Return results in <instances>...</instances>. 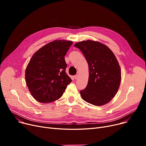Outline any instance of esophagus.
<instances>
[{
    "label": "esophagus",
    "mask_w": 146,
    "mask_h": 146,
    "mask_svg": "<svg viewBox=\"0 0 146 146\" xmlns=\"http://www.w3.org/2000/svg\"><path fill=\"white\" fill-rule=\"evenodd\" d=\"M78 74H76V75H74V79H77L78 78Z\"/></svg>",
    "instance_id": "1"
}]
</instances>
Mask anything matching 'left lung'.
Wrapping results in <instances>:
<instances>
[{
  "instance_id": "1",
  "label": "left lung",
  "mask_w": 146,
  "mask_h": 146,
  "mask_svg": "<svg viewBox=\"0 0 146 146\" xmlns=\"http://www.w3.org/2000/svg\"><path fill=\"white\" fill-rule=\"evenodd\" d=\"M83 54L89 65L87 86L80 90L84 101L95 106L104 105L115 96L119 89L121 72L113 52L105 45L91 40L74 44Z\"/></svg>"
}]
</instances>
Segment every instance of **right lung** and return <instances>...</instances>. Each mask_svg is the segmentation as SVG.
<instances>
[{
  "label": "right lung",
  "instance_id": "1",
  "mask_svg": "<svg viewBox=\"0 0 146 146\" xmlns=\"http://www.w3.org/2000/svg\"><path fill=\"white\" fill-rule=\"evenodd\" d=\"M72 44L70 41L55 40L43 46L31 58L25 70V81L37 101H56L72 82L66 73L64 56Z\"/></svg>",
  "mask_w": 146,
  "mask_h": 146
}]
</instances>
